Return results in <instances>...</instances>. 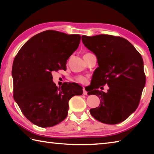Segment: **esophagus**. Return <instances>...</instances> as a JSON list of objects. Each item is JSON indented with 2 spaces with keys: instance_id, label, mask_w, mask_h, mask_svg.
<instances>
[{
  "instance_id": "obj_1",
  "label": "esophagus",
  "mask_w": 154,
  "mask_h": 154,
  "mask_svg": "<svg viewBox=\"0 0 154 154\" xmlns=\"http://www.w3.org/2000/svg\"><path fill=\"white\" fill-rule=\"evenodd\" d=\"M83 94H84V95H87V94H88V92H87L86 90H85V89L84 88H83Z\"/></svg>"
}]
</instances>
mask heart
Listing matches in <instances>:
<instances>
[{
	"label": "heart",
	"mask_w": 154,
	"mask_h": 154,
	"mask_svg": "<svg viewBox=\"0 0 154 154\" xmlns=\"http://www.w3.org/2000/svg\"><path fill=\"white\" fill-rule=\"evenodd\" d=\"M77 81L81 83H85L87 82V78L85 77H83V76H79L77 77Z\"/></svg>",
	"instance_id": "heart-1"
}]
</instances>
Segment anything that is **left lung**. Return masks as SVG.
<instances>
[{"instance_id": "left-lung-1", "label": "left lung", "mask_w": 154, "mask_h": 154, "mask_svg": "<svg viewBox=\"0 0 154 154\" xmlns=\"http://www.w3.org/2000/svg\"><path fill=\"white\" fill-rule=\"evenodd\" d=\"M83 43L95 54L98 67L94 72L92 90L88 95L98 96L100 105L90 110L96 120L117 124L126 119L139 106L145 75L142 56L128 41L120 36L83 35ZM108 85L107 93L99 91Z\"/></svg>"}]
</instances>
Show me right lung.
Segmentation results:
<instances>
[{"mask_svg":"<svg viewBox=\"0 0 154 154\" xmlns=\"http://www.w3.org/2000/svg\"><path fill=\"white\" fill-rule=\"evenodd\" d=\"M79 35L46 30L32 36L18 51L12 67L14 98L28 120L41 128L51 127L66 118L69 101L82 95L75 83L58 88L51 71L66 70L67 60L79 47Z\"/></svg>","mask_w":154,"mask_h":154,"instance_id":"add662e5","label":"right lung"}]
</instances>
